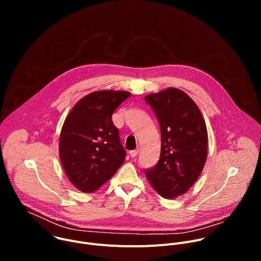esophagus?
<instances>
[{"label": "esophagus", "mask_w": 261, "mask_h": 261, "mask_svg": "<svg viewBox=\"0 0 261 261\" xmlns=\"http://www.w3.org/2000/svg\"><path fill=\"white\" fill-rule=\"evenodd\" d=\"M138 152H139V150H138V148H137V150L131 151V152H130V156H131L132 158H134V157H136V156L138 155Z\"/></svg>", "instance_id": "34e87169"}]
</instances>
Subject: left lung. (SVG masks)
I'll use <instances>...</instances> for the list:
<instances>
[{
  "label": "left lung",
  "instance_id": "8db88e82",
  "mask_svg": "<svg viewBox=\"0 0 261 261\" xmlns=\"http://www.w3.org/2000/svg\"><path fill=\"white\" fill-rule=\"evenodd\" d=\"M161 129V153L145 176L154 190L173 199L187 192L200 175L207 156V130L196 103L185 92L168 88L146 95Z\"/></svg>",
  "mask_w": 261,
  "mask_h": 261
}]
</instances>
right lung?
<instances>
[{"instance_id":"right-lung-1","label":"right lung","mask_w":261,"mask_h":261,"mask_svg":"<svg viewBox=\"0 0 261 261\" xmlns=\"http://www.w3.org/2000/svg\"><path fill=\"white\" fill-rule=\"evenodd\" d=\"M130 95L126 91L93 92L68 114L59 154L66 175L80 191L95 192L124 163L126 151L111 117Z\"/></svg>"}]
</instances>
